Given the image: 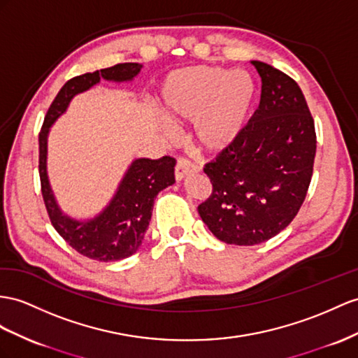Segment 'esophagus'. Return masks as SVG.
Wrapping results in <instances>:
<instances>
[{"label": "esophagus", "mask_w": 358, "mask_h": 358, "mask_svg": "<svg viewBox=\"0 0 358 358\" xmlns=\"http://www.w3.org/2000/svg\"><path fill=\"white\" fill-rule=\"evenodd\" d=\"M199 171V166L198 164H195L194 162H190L187 159H180L177 162V166H176V178L178 181H181L185 177H187L189 173L192 172H198Z\"/></svg>", "instance_id": "obj_1"}]
</instances>
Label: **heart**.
<instances>
[{
  "mask_svg": "<svg viewBox=\"0 0 358 358\" xmlns=\"http://www.w3.org/2000/svg\"><path fill=\"white\" fill-rule=\"evenodd\" d=\"M254 95L250 72L192 66L164 78L157 107L171 122L195 121L194 134L201 148L221 151L242 131Z\"/></svg>",
  "mask_w": 358,
  "mask_h": 358,
  "instance_id": "obj_1",
  "label": "heart"
}]
</instances>
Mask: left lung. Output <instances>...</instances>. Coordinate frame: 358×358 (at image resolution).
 Instances as JSON below:
<instances>
[{
	"instance_id": "1",
	"label": "left lung",
	"mask_w": 358,
	"mask_h": 358,
	"mask_svg": "<svg viewBox=\"0 0 358 358\" xmlns=\"http://www.w3.org/2000/svg\"><path fill=\"white\" fill-rule=\"evenodd\" d=\"M262 77L259 108L234 142L206 163L213 190L198 213L219 241L257 245L284 230L313 176L316 131L298 83L252 60Z\"/></svg>"
}]
</instances>
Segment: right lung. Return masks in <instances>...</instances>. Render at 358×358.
I'll return each instance as SVG.
<instances>
[{"label":"right lung","instance_id":"add662e5","mask_svg":"<svg viewBox=\"0 0 358 358\" xmlns=\"http://www.w3.org/2000/svg\"><path fill=\"white\" fill-rule=\"evenodd\" d=\"M142 69L139 63H117L112 68L78 76L66 81L54 98L39 133V177L45 207L56 231L72 248L87 259L117 262L130 257L142 245L150 225L154 199L160 190L176 182L177 160L169 155L162 159H137L128 168L108 206L94 219L77 221L63 215L56 203L47 176V139L50 127L66 112L71 99L101 78L108 81H131Z\"/></svg>","mask_w":358,"mask_h":358}]
</instances>
